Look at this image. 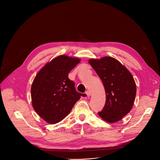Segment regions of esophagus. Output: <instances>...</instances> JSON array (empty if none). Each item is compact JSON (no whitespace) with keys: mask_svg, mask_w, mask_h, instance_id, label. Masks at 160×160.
<instances>
[{"mask_svg":"<svg viewBox=\"0 0 160 160\" xmlns=\"http://www.w3.org/2000/svg\"><path fill=\"white\" fill-rule=\"evenodd\" d=\"M86 95H87L88 97H90V95H91V92H90L89 91H87L86 92Z\"/></svg>","mask_w":160,"mask_h":160,"instance_id":"obj_1","label":"esophagus"}]
</instances>
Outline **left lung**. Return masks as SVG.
Wrapping results in <instances>:
<instances>
[{"label":"left lung","mask_w":160,"mask_h":160,"mask_svg":"<svg viewBox=\"0 0 160 160\" xmlns=\"http://www.w3.org/2000/svg\"><path fill=\"white\" fill-rule=\"evenodd\" d=\"M90 65L101 79L106 91V103L99 116L106 122L120 121L132 108L136 86L132 74L116 59H91Z\"/></svg>","instance_id":"8db88e82"}]
</instances>
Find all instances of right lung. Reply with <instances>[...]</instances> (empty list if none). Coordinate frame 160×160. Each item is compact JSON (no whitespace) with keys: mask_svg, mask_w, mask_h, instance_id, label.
Returning a JSON list of instances; mask_svg holds the SVG:
<instances>
[{"mask_svg":"<svg viewBox=\"0 0 160 160\" xmlns=\"http://www.w3.org/2000/svg\"><path fill=\"white\" fill-rule=\"evenodd\" d=\"M80 62L78 58L62 55L47 63L36 76L31 88L32 106L50 124L60 122L85 96L77 91L69 72Z\"/></svg>","mask_w":160,"mask_h":160,"instance_id":"1","label":"right lung"}]
</instances>
